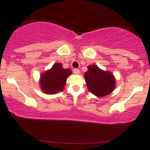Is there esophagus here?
<instances>
[{
	"mask_svg": "<svg viewBox=\"0 0 150 150\" xmlns=\"http://www.w3.org/2000/svg\"><path fill=\"white\" fill-rule=\"evenodd\" d=\"M73 73L75 74H77V75H78V74L80 73V70L77 69V68H75V69L73 70Z\"/></svg>",
	"mask_w": 150,
	"mask_h": 150,
	"instance_id": "34e87169",
	"label": "esophagus"
}]
</instances>
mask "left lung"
Instances as JSON below:
<instances>
[{
    "mask_svg": "<svg viewBox=\"0 0 150 150\" xmlns=\"http://www.w3.org/2000/svg\"><path fill=\"white\" fill-rule=\"evenodd\" d=\"M85 79L89 90L99 97L108 95L114 89L115 78L113 74L103 71L96 65H89Z\"/></svg>",
    "mask_w": 150,
    "mask_h": 150,
    "instance_id": "1",
    "label": "left lung"
}]
</instances>
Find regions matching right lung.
<instances>
[{
  "mask_svg": "<svg viewBox=\"0 0 150 150\" xmlns=\"http://www.w3.org/2000/svg\"><path fill=\"white\" fill-rule=\"evenodd\" d=\"M71 74L70 69H64L61 63H55L51 70L41 77V87L47 94H55L64 89L67 77Z\"/></svg>",
  "mask_w": 150,
  "mask_h": 150,
  "instance_id": "obj_1",
  "label": "right lung"
}]
</instances>
